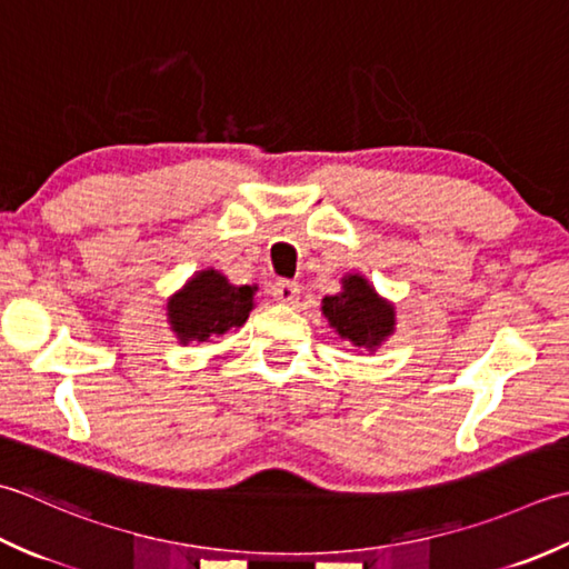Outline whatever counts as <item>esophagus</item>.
<instances>
[{"instance_id": "34e87169", "label": "esophagus", "mask_w": 569, "mask_h": 569, "mask_svg": "<svg viewBox=\"0 0 569 569\" xmlns=\"http://www.w3.org/2000/svg\"><path fill=\"white\" fill-rule=\"evenodd\" d=\"M272 297L277 301H282V305H295L299 299V284L297 282H289V280H280L272 284Z\"/></svg>"}]
</instances>
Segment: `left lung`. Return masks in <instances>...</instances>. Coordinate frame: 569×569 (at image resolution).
<instances>
[{
    "label": "left lung",
    "mask_w": 569,
    "mask_h": 569,
    "mask_svg": "<svg viewBox=\"0 0 569 569\" xmlns=\"http://www.w3.org/2000/svg\"><path fill=\"white\" fill-rule=\"evenodd\" d=\"M321 309L331 327L341 333V339L366 346V349H376L396 327L392 307L386 305L376 295V289L358 274L346 277L343 292L323 297Z\"/></svg>",
    "instance_id": "8db88e82"
}]
</instances>
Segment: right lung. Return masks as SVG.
Returning a JSON list of instances; mask_svg holds the SVG:
<instances>
[{"mask_svg":"<svg viewBox=\"0 0 569 569\" xmlns=\"http://www.w3.org/2000/svg\"><path fill=\"white\" fill-rule=\"evenodd\" d=\"M254 287L230 284L216 270H203L169 299V321L179 341H211L216 333L238 329L252 309Z\"/></svg>","mask_w":569,"mask_h":569,"instance_id":"obj_1","label":"right lung"}]
</instances>
